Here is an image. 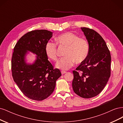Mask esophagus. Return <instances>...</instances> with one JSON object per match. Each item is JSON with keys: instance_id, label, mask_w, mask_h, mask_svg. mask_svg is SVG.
I'll use <instances>...</instances> for the list:
<instances>
[{"instance_id": "1", "label": "esophagus", "mask_w": 123, "mask_h": 123, "mask_svg": "<svg viewBox=\"0 0 123 123\" xmlns=\"http://www.w3.org/2000/svg\"><path fill=\"white\" fill-rule=\"evenodd\" d=\"M67 72H66V71H62L61 72V73H62V74H65V73H66Z\"/></svg>"}]
</instances>
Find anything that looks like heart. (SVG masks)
<instances>
[{"mask_svg":"<svg viewBox=\"0 0 123 123\" xmlns=\"http://www.w3.org/2000/svg\"><path fill=\"white\" fill-rule=\"evenodd\" d=\"M56 43L59 46L67 47L65 57L59 61L56 67L62 70H67L73 66L74 62L80 64L87 58L89 53L87 41L74 33L67 32L59 35L56 38ZM45 52L48 58L53 61L58 59L57 46L55 43L48 42L45 46Z\"/></svg>","mask_w":123,"mask_h":123,"instance_id":"obj_1","label":"heart"}]
</instances>
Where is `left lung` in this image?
I'll return each instance as SVG.
<instances>
[{
	"mask_svg": "<svg viewBox=\"0 0 123 123\" xmlns=\"http://www.w3.org/2000/svg\"><path fill=\"white\" fill-rule=\"evenodd\" d=\"M89 44L85 60L73 71L74 92L81 98L98 95L105 87L110 76L111 55L106 42L98 32L81 28Z\"/></svg>",
	"mask_w": 123,
	"mask_h": 123,
	"instance_id": "8db88e82",
	"label": "left lung"
}]
</instances>
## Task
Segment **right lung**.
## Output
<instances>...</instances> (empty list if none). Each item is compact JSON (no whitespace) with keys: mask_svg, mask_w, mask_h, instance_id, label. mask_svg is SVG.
I'll return each instance as SVG.
<instances>
[{"mask_svg":"<svg viewBox=\"0 0 123 123\" xmlns=\"http://www.w3.org/2000/svg\"><path fill=\"white\" fill-rule=\"evenodd\" d=\"M53 33L37 30L26 33L14 48L11 62L12 76L21 91L33 100H42L52 93L56 81L62 75L60 70L54 69L45 52V46ZM29 51L35 54L32 64L26 62Z\"/></svg>","mask_w":123,"mask_h":123,"instance_id":"obj_1","label":"right lung"}]
</instances>
